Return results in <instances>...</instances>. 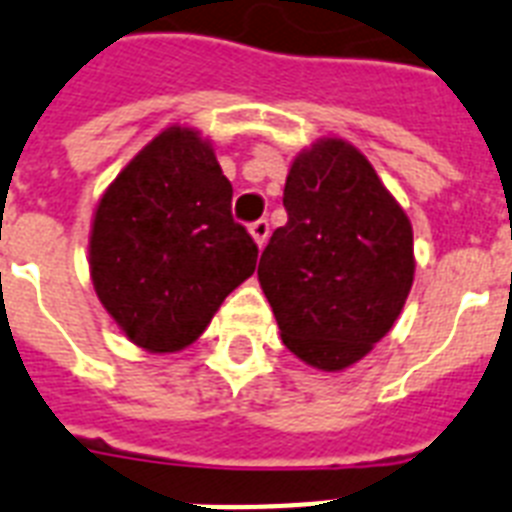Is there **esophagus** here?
Wrapping results in <instances>:
<instances>
[{
	"label": "esophagus",
	"mask_w": 512,
	"mask_h": 512,
	"mask_svg": "<svg viewBox=\"0 0 512 512\" xmlns=\"http://www.w3.org/2000/svg\"><path fill=\"white\" fill-rule=\"evenodd\" d=\"M249 234H252V239H255V244L260 249L265 247V242H268V236H270V226H268V220H255L252 226H249Z\"/></svg>",
	"instance_id": "1"
}]
</instances>
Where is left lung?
<instances>
[{
    "mask_svg": "<svg viewBox=\"0 0 512 512\" xmlns=\"http://www.w3.org/2000/svg\"><path fill=\"white\" fill-rule=\"evenodd\" d=\"M257 278L286 350L318 371L363 360L413 286V226L360 149L321 139L294 157Z\"/></svg>",
    "mask_w": 512,
    "mask_h": 512,
    "instance_id": "1",
    "label": "left lung"
}]
</instances>
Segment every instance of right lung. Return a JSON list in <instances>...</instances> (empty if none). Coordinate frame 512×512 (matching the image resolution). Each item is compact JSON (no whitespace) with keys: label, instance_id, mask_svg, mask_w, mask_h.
<instances>
[{"label":"right lung","instance_id":"add662e5","mask_svg":"<svg viewBox=\"0 0 512 512\" xmlns=\"http://www.w3.org/2000/svg\"><path fill=\"white\" fill-rule=\"evenodd\" d=\"M231 181L199 131L170 126L107 186L94 213V292L147 352L197 342L220 302L255 273L257 244L231 215Z\"/></svg>","mask_w":512,"mask_h":512}]
</instances>
